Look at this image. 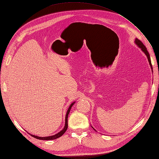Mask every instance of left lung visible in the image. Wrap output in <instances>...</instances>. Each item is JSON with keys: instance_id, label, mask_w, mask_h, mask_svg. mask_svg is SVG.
<instances>
[{"instance_id": "1", "label": "left lung", "mask_w": 159, "mask_h": 159, "mask_svg": "<svg viewBox=\"0 0 159 159\" xmlns=\"http://www.w3.org/2000/svg\"><path fill=\"white\" fill-rule=\"evenodd\" d=\"M134 43H135V45H137L139 48H140V49H141V50L143 51V52L145 53V55H146V57H147V58H148V62H149V64H150V67H151V69L152 70V64H151V60H150V57L149 53L148 52L146 47L144 46V45H143V44L142 43V41H140V40H139V39H135V41H134ZM91 127L93 128L95 131H96V130H95V129H94L93 127L91 126Z\"/></svg>"}]
</instances>
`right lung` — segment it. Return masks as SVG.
<instances>
[{
  "mask_svg": "<svg viewBox=\"0 0 159 159\" xmlns=\"http://www.w3.org/2000/svg\"><path fill=\"white\" fill-rule=\"evenodd\" d=\"M75 103H76V102H72V104H70V106H69V108H68V109L67 110V112H66V117H65V125H64V127L63 128V129L61 131H60V132L57 133V134H55L53 135H51V136H47V137H39V136L32 135V134H29V133H28V134L30 135H32L33 138H36V139H40V140H51V139H57L58 138L61 137V136L66 131V130H67V129H68V114L70 113V111L72 106L74 104H75Z\"/></svg>",
  "mask_w": 159,
  "mask_h": 159,
  "instance_id": "add662e5",
  "label": "right lung"
}]
</instances>
